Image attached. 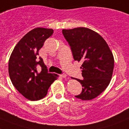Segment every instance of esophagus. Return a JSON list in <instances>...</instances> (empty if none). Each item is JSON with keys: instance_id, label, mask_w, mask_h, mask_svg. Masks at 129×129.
Listing matches in <instances>:
<instances>
[{"instance_id": "1", "label": "esophagus", "mask_w": 129, "mask_h": 129, "mask_svg": "<svg viewBox=\"0 0 129 129\" xmlns=\"http://www.w3.org/2000/svg\"><path fill=\"white\" fill-rule=\"evenodd\" d=\"M59 76L61 77H62V78H66L67 77V75L66 74H61V75H59Z\"/></svg>"}]
</instances>
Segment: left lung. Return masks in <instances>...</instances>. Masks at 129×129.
<instances>
[{
	"mask_svg": "<svg viewBox=\"0 0 129 129\" xmlns=\"http://www.w3.org/2000/svg\"><path fill=\"white\" fill-rule=\"evenodd\" d=\"M73 58L83 63L81 67L83 79L77 80L83 86L82 92L75 97L90 100L100 95L111 81L114 58L110 47L98 33L86 27L63 29Z\"/></svg>",
	"mask_w": 129,
	"mask_h": 129,
	"instance_id": "left-lung-1",
	"label": "left lung"
}]
</instances>
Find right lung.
I'll list each match as a JSON object with an SVG mask.
<instances>
[{
	"label": "right lung",
	"mask_w": 129,
	"mask_h": 129,
	"mask_svg": "<svg viewBox=\"0 0 129 129\" xmlns=\"http://www.w3.org/2000/svg\"><path fill=\"white\" fill-rule=\"evenodd\" d=\"M53 29L37 27L30 31L16 44L8 62V73L12 83L27 99L35 101L46 96L50 86L58 75L48 72L39 51ZM38 65L41 71L38 72Z\"/></svg>",
	"instance_id": "right-lung-1"
}]
</instances>
